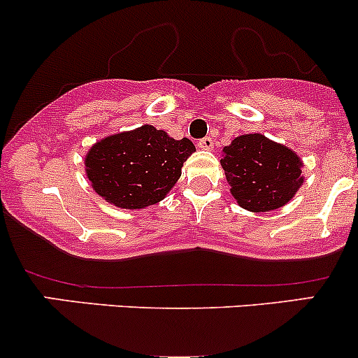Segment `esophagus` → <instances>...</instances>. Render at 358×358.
I'll return each mask as SVG.
<instances>
[{
	"instance_id": "1",
	"label": "esophagus",
	"mask_w": 358,
	"mask_h": 358,
	"mask_svg": "<svg viewBox=\"0 0 358 358\" xmlns=\"http://www.w3.org/2000/svg\"><path fill=\"white\" fill-rule=\"evenodd\" d=\"M197 145H199V149H202V150H211L213 149V138L206 136V138L199 140V143H197Z\"/></svg>"
}]
</instances>
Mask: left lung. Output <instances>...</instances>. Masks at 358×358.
Here are the masks:
<instances>
[{
	"label": "left lung",
	"mask_w": 358,
	"mask_h": 358,
	"mask_svg": "<svg viewBox=\"0 0 358 358\" xmlns=\"http://www.w3.org/2000/svg\"><path fill=\"white\" fill-rule=\"evenodd\" d=\"M220 162L234 199L252 213L282 208L303 185L298 154L259 133L234 138Z\"/></svg>",
	"instance_id": "left-lung-1"
}]
</instances>
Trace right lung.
I'll return each mask as SVG.
<instances>
[{
    "instance_id": "right-lung-1",
    "label": "right lung",
    "mask_w": 358,
    "mask_h": 358,
    "mask_svg": "<svg viewBox=\"0 0 358 358\" xmlns=\"http://www.w3.org/2000/svg\"><path fill=\"white\" fill-rule=\"evenodd\" d=\"M196 150L189 138L175 140L143 124L96 142L85 157L93 190L122 209L157 204L182 176V166Z\"/></svg>"
}]
</instances>
